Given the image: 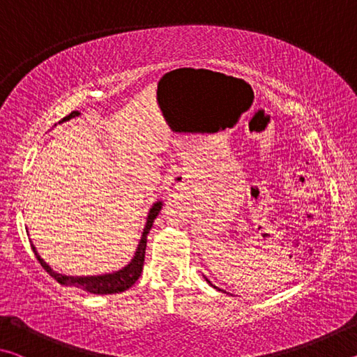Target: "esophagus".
Wrapping results in <instances>:
<instances>
[{
    "mask_svg": "<svg viewBox=\"0 0 357 357\" xmlns=\"http://www.w3.org/2000/svg\"><path fill=\"white\" fill-rule=\"evenodd\" d=\"M167 189L172 192H183L187 189V178L181 172H173L167 178Z\"/></svg>",
    "mask_w": 357,
    "mask_h": 357,
    "instance_id": "1",
    "label": "esophagus"
}]
</instances>
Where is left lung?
Masks as SVG:
<instances>
[{
    "mask_svg": "<svg viewBox=\"0 0 357 357\" xmlns=\"http://www.w3.org/2000/svg\"><path fill=\"white\" fill-rule=\"evenodd\" d=\"M208 283H211V282H209V280H208Z\"/></svg>",
    "mask_w": 357,
    "mask_h": 357,
    "instance_id": "obj_1",
    "label": "left lung"
}]
</instances>
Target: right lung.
Wrapping results in <instances>:
<instances>
[{
    "label": "right lung",
    "mask_w": 357,
    "mask_h": 357,
    "mask_svg": "<svg viewBox=\"0 0 357 357\" xmlns=\"http://www.w3.org/2000/svg\"><path fill=\"white\" fill-rule=\"evenodd\" d=\"M78 112H72L68 116L63 118V121H68L70 118L78 116ZM162 209V202H157L153 208L149 211L148 220H146V227L143 229V236L140 244H138V249L135 252V257L132 261L123 268L121 271H116L113 274H105V275H91V277H72V275H63L58 274L53 271L50 266H48L44 259H42L38 252H36V247L31 244L33 252L38 261L40 263L42 268H44L48 274H50L53 279H55L58 283H61L64 287H72V288H78L83 289V291L93 293V294H112V293H121L126 291V289L130 288L134 283L138 280V277L142 275L143 271V263H144V253H146V241H148V233L151 227H153V222L157 217V214L160 213Z\"/></svg>",
    "instance_id": "1"
}]
</instances>
